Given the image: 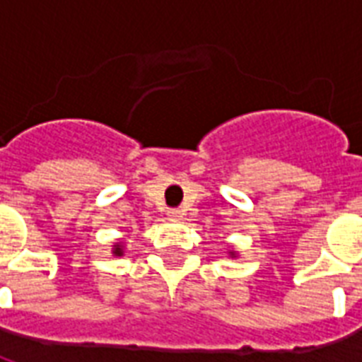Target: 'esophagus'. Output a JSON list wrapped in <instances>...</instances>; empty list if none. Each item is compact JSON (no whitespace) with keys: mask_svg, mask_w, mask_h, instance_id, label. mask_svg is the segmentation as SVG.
Returning <instances> with one entry per match:
<instances>
[{"mask_svg":"<svg viewBox=\"0 0 362 362\" xmlns=\"http://www.w3.org/2000/svg\"><path fill=\"white\" fill-rule=\"evenodd\" d=\"M167 216H169L170 220H180V218H182V210L170 209V210H167Z\"/></svg>","mask_w":362,"mask_h":362,"instance_id":"1","label":"esophagus"}]
</instances>
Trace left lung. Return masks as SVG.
I'll return each instance as SVG.
<instances>
[{"mask_svg": "<svg viewBox=\"0 0 362 362\" xmlns=\"http://www.w3.org/2000/svg\"><path fill=\"white\" fill-rule=\"evenodd\" d=\"M227 253H229V255H231V257H237V255H238V253L235 252V250H233V247H231V250H229V252H227Z\"/></svg>", "mask_w": 362, "mask_h": 362, "instance_id": "8db88e82", "label": "left lung"}]
</instances>
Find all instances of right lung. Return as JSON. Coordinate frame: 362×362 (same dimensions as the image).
I'll list each match as a JSON object with an SVG mask.
<instances>
[{
  "label": "right lung",
  "mask_w": 362,
  "mask_h": 362,
  "mask_svg": "<svg viewBox=\"0 0 362 362\" xmlns=\"http://www.w3.org/2000/svg\"><path fill=\"white\" fill-rule=\"evenodd\" d=\"M124 246H125L124 240L115 242V244H112V250H110V252H112V255H116V257H122V255H124Z\"/></svg>",
  "instance_id": "add662e5"
}]
</instances>
